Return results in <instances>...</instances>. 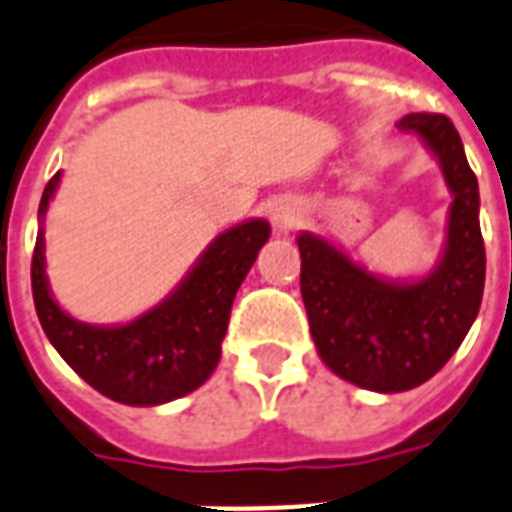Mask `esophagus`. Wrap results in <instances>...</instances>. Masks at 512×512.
<instances>
[{
	"instance_id": "obj_1",
	"label": "esophagus",
	"mask_w": 512,
	"mask_h": 512,
	"mask_svg": "<svg viewBox=\"0 0 512 512\" xmlns=\"http://www.w3.org/2000/svg\"><path fill=\"white\" fill-rule=\"evenodd\" d=\"M272 226L278 229V232H291V229H297L302 224V218H305V210L299 205L297 199H278L275 205H272Z\"/></svg>"
}]
</instances>
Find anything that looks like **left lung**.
<instances>
[{
  "instance_id": "1",
  "label": "left lung",
  "mask_w": 512,
  "mask_h": 512,
  "mask_svg": "<svg viewBox=\"0 0 512 512\" xmlns=\"http://www.w3.org/2000/svg\"><path fill=\"white\" fill-rule=\"evenodd\" d=\"M399 129L434 153L453 197L437 267L418 280H388L321 234L297 237L318 356L334 375L380 394L416 388L443 370L470 332L486 283L478 178L459 132L440 113H410Z\"/></svg>"
}]
</instances>
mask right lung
<instances>
[{"label": "right lung", "mask_w": 512, "mask_h": 512, "mask_svg": "<svg viewBox=\"0 0 512 512\" xmlns=\"http://www.w3.org/2000/svg\"><path fill=\"white\" fill-rule=\"evenodd\" d=\"M56 172L42 191L40 221L59 188ZM270 224L251 218L215 237L178 288L129 324L94 326L72 318L53 299L45 275V229L32 256V294L51 345L88 386L113 402L164 405L205 383L221 359L229 313Z\"/></svg>", "instance_id": "right-lung-1"}]
</instances>
